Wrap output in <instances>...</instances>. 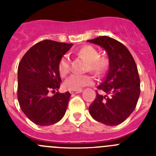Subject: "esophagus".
<instances>
[{"instance_id": "obj_1", "label": "esophagus", "mask_w": 156, "mask_h": 156, "mask_svg": "<svg viewBox=\"0 0 156 156\" xmlns=\"http://www.w3.org/2000/svg\"><path fill=\"white\" fill-rule=\"evenodd\" d=\"M83 90H71V91H70V94H79V93H81V92H82Z\"/></svg>"}]
</instances>
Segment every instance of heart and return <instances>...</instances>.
<instances>
[{
	"label": "heart",
	"instance_id": "1",
	"mask_svg": "<svg viewBox=\"0 0 156 156\" xmlns=\"http://www.w3.org/2000/svg\"><path fill=\"white\" fill-rule=\"evenodd\" d=\"M77 55L87 62V70L92 72L94 75L101 76L104 75L108 66V58L100 55L98 51L93 46L85 45L77 51ZM71 69V62L69 55H65L60 58L58 64V70L61 76H65ZM94 83V78L90 75L73 74L66 80L64 87L69 90H82L83 87L90 86Z\"/></svg>",
	"mask_w": 156,
	"mask_h": 156
}]
</instances>
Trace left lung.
I'll list each match as a JSON object with an SVG mask.
<instances>
[{
  "mask_svg": "<svg viewBox=\"0 0 156 156\" xmlns=\"http://www.w3.org/2000/svg\"><path fill=\"white\" fill-rule=\"evenodd\" d=\"M87 41L102 47L109 61L105 78L98 87L100 93L96 90V98L89 106L90 114L105 125L120 124L135 109L140 96L137 65L127 48L113 38L101 36Z\"/></svg>",
  "mask_w": 156,
  "mask_h": 156,
  "instance_id": "1",
  "label": "left lung"
}]
</instances>
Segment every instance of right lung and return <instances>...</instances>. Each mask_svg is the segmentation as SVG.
<instances>
[{"mask_svg": "<svg viewBox=\"0 0 156 156\" xmlns=\"http://www.w3.org/2000/svg\"><path fill=\"white\" fill-rule=\"evenodd\" d=\"M73 44L44 40L30 48L18 68V101L30 120L49 126L61 120L70 98L69 92H56L62 80L58 64Z\"/></svg>", "mask_w": 156, "mask_h": 156, "instance_id": "add662e5", "label": "right lung"}]
</instances>
